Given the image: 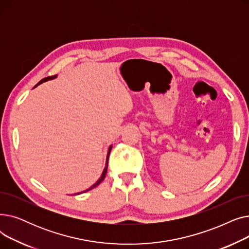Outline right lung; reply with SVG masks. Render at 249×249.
I'll return each mask as SVG.
<instances>
[{"label":"right lung","mask_w":249,"mask_h":249,"mask_svg":"<svg viewBox=\"0 0 249 249\" xmlns=\"http://www.w3.org/2000/svg\"><path fill=\"white\" fill-rule=\"evenodd\" d=\"M56 75H51V76H47V77H44L43 80H41L40 82H39L35 87H37L38 85H40V84H42L43 82H46V81H48V80H52V78H54ZM34 87V88H35ZM111 149H112V146H110V148H109V150H108V155H107V160H106V166H105V168H104V172H103V174H102V176H101V178L97 180V182L96 184H94L93 186H91L90 188H89L88 190H86V191H84V192H82V193H85V192H87V191H89V190H91V189H94L95 187H97L98 185H100L101 182H102V180L105 178V177H106V174H107V169H108V160H109V155H110V152H111ZM81 193H77V195H80Z\"/></svg>","instance_id":"right-lung-1"}]
</instances>
